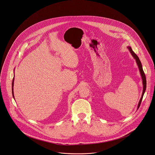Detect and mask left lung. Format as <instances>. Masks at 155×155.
Wrapping results in <instances>:
<instances>
[{
    "label": "left lung",
    "mask_w": 155,
    "mask_h": 155,
    "mask_svg": "<svg viewBox=\"0 0 155 155\" xmlns=\"http://www.w3.org/2000/svg\"><path fill=\"white\" fill-rule=\"evenodd\" d=\"M129 50V51H130L131 55L133 56V58H134V59L136 60V63L137 64V66L139 68V71H140V75L142 77V84H143V92H142V96H141V98L139 102V104H138V105H137V110L139 109L140 105V104H141V102H142V98H143V94L145 92V90H146V86H147V81H146V77H145V75L144 74V72L143 71V69H142V64H141V62L139 58V57L136 55V54L132 51L131 47H127Z\"/></svg>",
    "instance_id": "1"
}]
</instances>
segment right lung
<instances>
[{
    "instance_id": "1",
    "label": "right lung",
    "mask_w": 155,
    "mask_h": 155,
    "mask_svg": "<svg viewBox=\"0 0 155 155\" xmlns=\"http://www.w3.org/2000/svg\"><path fill=\"white\" fill-rule=\"evenodd\" d=\"M13 84H14V78H13V81H12V94H13V98H15L14 97V93H13Z\"/></svg>"
}]
</instances>
